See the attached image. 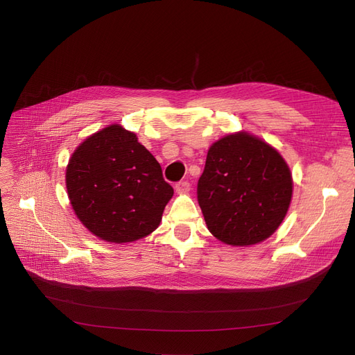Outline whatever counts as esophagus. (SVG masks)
<instances>
[{"mask_svg":"<svg viewBox=\"0 0 355 355\" xmlns=\"http://www.w3.org/2000/svg\"><path fill=\"white\" fill-rule=\"evenodd\" d=\"M175 190L178 193H187V191H190V182L189 181H178L175 184Z\"/></svg>","mask_w":355,"mask_h":355,"instance_id":"esophagus-1","label":"esophagus"}]
</instances>
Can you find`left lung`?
<instances>
[{
    "mask_svg": "<svg viewBox=\"0 0 355 355\" xmlns=\"http://www.w3.org/2000/svg\"><path fill=\"white\" fill-rule=\"evenodd\" d=\"M292 175L276 149L246 132L214 142L197 184L209 230L233 246L268 239L286 216Z\"/></svg>",
    "mask_w": 355,
    "mask_h": 355,
    "instance_id": "1",
    "label": "left lung"
}]
</instances>
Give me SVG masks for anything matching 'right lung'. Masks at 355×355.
Wrapping results in <instances>:
<instances>
[{"label": "right lung", "instance_id": "1", "mask_svg": "<svg viewBox=\"0 0 355 355\" xmlns=\"http://www.w3.org/2000/svg\"><path fill=\"white\" fill-rule=\"evenodd\" d=\"M71 207L95 236L115 243L153 233L174 190L135 134L110 125L73 153L66 170Z\"/></svg>", "mask_w": 355, "mask_h": 355}]
</instances>
